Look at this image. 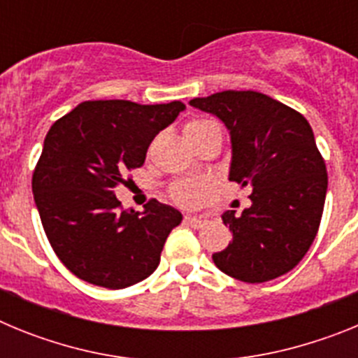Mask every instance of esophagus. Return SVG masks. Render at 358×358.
I'll return each instance as SVG.
<instances>
[{"instance_id":"1","label":"esophagus","mask_w":358,"mask_h":358,"mask_svg":"<svg viewBox=\"0 0 358 358\" xmlns=\"http://www.w3.org/2000/svg\"><path fill=\"white\" fill-rule=\"evenodd\" d=\"M185 222L188 224V226H192V227H202L206 220H204L202 217H195V215H186Z\"/></svg>"}]
</instances>
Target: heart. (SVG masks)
Segmentation results:
<instances>
[{
  "instance_id": "obj_1",
  "label": "heart",
  "mask_w": 358,
  "mask_h": 358,
  "mask_svg": "<svg viewBox=\"0 0 358 358\" xmlns=\"http://www.w3.org/2000/svg\"><path fill=\"white\" fill-rule=\"evenodd\" d=\"M215 125L210 120H189L185 125V134H195L199 131ZM211 194V188L208 182L204 181H181L176 182L170 189V195L176 202L182 204V206H197L202 201H206L208 195Z\"/></svg>"
}]
</instances>
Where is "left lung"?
<instances>
[{"mask_svg": "<svg viewBox=\"0 0 358 358\" xmlns=\"http://www.w3.org/2000/svg\"><path fill=\"white\" fill-rule=\"evenodd\" d=\"M189 106L229 131V181L251 186V206L222 213L233 240L213 262L245 283L289 273L317 235L327 199V164L305 116L258 91H222Z\"/></svg>", "mask_w": 358, "mask_h": 358, "instance_id": "1", "label": "left lung"}]
</instances>
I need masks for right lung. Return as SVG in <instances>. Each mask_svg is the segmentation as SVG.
<instances>
[{
	"mask_svg": "<svg viewBox=\"0 0 358 358\" xmlns=\"http://www.w3.org/2000/svg\"><path fill=\"white\" fill-rule=\"evenodd\" d=\"M185 107L177 100H91L52 125L31 192L53 251L77 278L125 289L157 268L181 211L156 199L141 213L122 210L115 188L125 182L123 173L145 163L148 145Z\"/></svg>",
	"mask_w": 358,
	"mask_h": 358,
	"instance_id": "obj_1",
	"label": "right lung"
}]
</instances>
